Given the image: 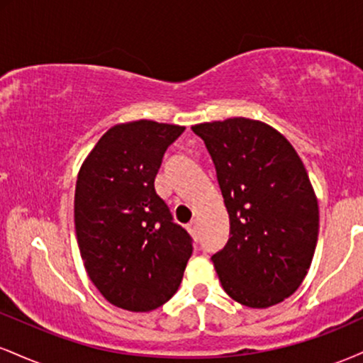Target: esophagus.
I'll list each match as a JSON object with an SVG mask.
<instances>
[{"instance_id":"esophagus-1","label":"esophagus","mask_w":363,"mask_h":363,"mask_svg":"<svg viewBox=\"0 0 363 363\" xmlns=\"http://www.w3.org/2000/svg\"><path fill=\"white\" fill-rule=\"evenodd\" d=\"M187 230H189L193 235L198 234V220H193V222L187 225Z\"/></svg>"}]
</instances>
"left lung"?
Wrapping results in <instances>:
<instances>
[{"label":"left lung","mask_w":363,"mask_h":363,"mask_svg":"<svg viewBox=\"0 0 363 363\" xmlns=\"http://www.w3.org/2000/svg\"><path fill=\"white\" fill-rule=\"evenodd\" d=\"M230 218V237L211 256L223 290L242 306L264 309L301 286L319 234L314 189L290 141L261 121L201 123Z\"/></svg>","instance_id":"1"}]
</instances>
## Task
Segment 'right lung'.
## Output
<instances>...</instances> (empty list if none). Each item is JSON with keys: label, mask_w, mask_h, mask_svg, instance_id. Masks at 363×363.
Returning a JSON list of instances; mask_svg holds the SVG:
<instances>
[{"label": "right lung", "mask_w": 363, "mask_h": 363, "mask_svg": "<svg viewBox=\"0 0 363 363\" xmlns=\"http://www.w3.org/2000/svg\"><path fill=\"white\" fill-rule=\"evenodd\" d=\"M184 128L155 121L116 124L82 164L74 230L91 283L112 306L148 312L176 294L193 239L157 194L165 150Z\"/></svg>", "instance_id": "1"}]
</instances>
